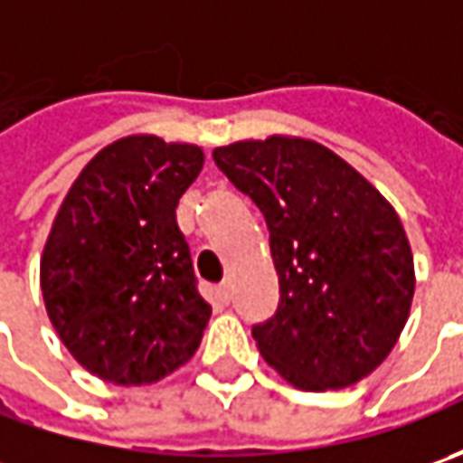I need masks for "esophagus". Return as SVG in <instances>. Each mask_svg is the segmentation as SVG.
<instances>
[{
	"instance_id": "34e87169",
	"label": "esophagus",
	"mask_w": 463,
	"mask_h": 463,
	"mask_svg": "<svg viewBox=\"0 0 463 463\" xmlns=\"http://www.w3.org/2000/svg\"><path fill=\"white\" fill-rule=\"evenodd\" d=\"M216 294H219V301H223V304H229V301H232V286H229V283L223 280L222 286H219V291H216Z\"/></svg>"
}]
</instances>
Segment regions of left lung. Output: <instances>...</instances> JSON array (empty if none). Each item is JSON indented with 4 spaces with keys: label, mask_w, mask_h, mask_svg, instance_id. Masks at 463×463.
Listing matches in <instances>:
<instances>
[{
    "label": "left lung",
    "mask_w": 463,
    "mask_h": 463,
    "mask_svg": "<svg viewBox=\"0 0 463 463\" xmlns=\"http://www.w3.org/2000/svg\"><path fill=\"white\" fill-rule=\"evenodd\" d=\"M213 162L270 232L280 301L252 327L260 353L298 389L361 382L410 317L415 265L400 216L327 146L270 136L219 146Z\"/></svg>",
    "instance_id": "obj_1"
}]
</instances>
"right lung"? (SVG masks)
Wrapping results in <instances>:
<instances>
[{
	"mask_svg": "<svg viewBox=\"0 0 463 463\" xmlns=\"http://www.w3.org/2000/svg\"><path fill=\"white\" fill-rule=\"evenodd\" d=\"M201 167L198 146L128 136L81 169L59 208L41 260L45 311L105 382H159L201 345L211 307L175 213Z\"/></svg>",
	"mask_w": 463,
	"mask_h": 463,
	"instance_id": "right-lung-1",
	"label": "right lung"
}]
</instances>
